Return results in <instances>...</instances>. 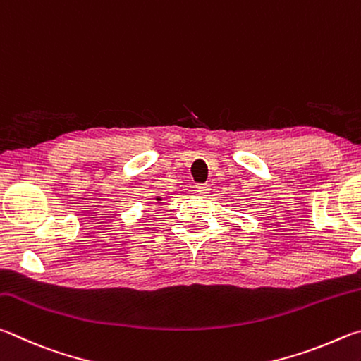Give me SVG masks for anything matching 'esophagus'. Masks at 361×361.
<instances>
[{"instance_id": "34e87169", "label": "esophagus", "mask_w": 361, "mask_h": 361, "mask_svg": "<svg viewBox=\"0 0 361 361\" xmlns=\"http://www.w3.org/2000/svg\"><path fill=\"white\" fill-rule=\"evenodd\" d=\"M209 190H211V188H209V185H207V184H197V185H195V193H197L198 195V197H207V193H209Z\"/></svg>"}]
</instances>
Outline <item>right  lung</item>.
Segmentation results:
<instances>
[{
	"label": "right lung",
	"instance_id": "1",
	"mask_svg": "<svg viewBox=\"0 0 361 361\" xmlns=\"http://www.w3.org/2000/svg\"><path fill=\"white\" fill-rule=\"evenodd\" d=\"M155 200H157V201H158V203H160V201H161V197H157V198H155Z\"/></svg>",
	"mask_w": 361,
	"mask_h": 361
}]
</instances>
